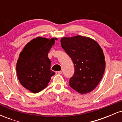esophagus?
Here are the masks:
<instances>
[{"label": "esophagus", "mask_w": 122, "mask_h": 122, "mask_svg": "<svg viewBox=\"0 0 122 122\" xmlns=\"http://www.w3.org/2000/svg\"><path fill=\"white\" fill-rule=\"evenodd\" d=\"M56 75H61L62 74V71H57V72H56Z\"/></svg>", "instance_id": "esophagus-1"}]
</instances>
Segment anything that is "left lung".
Wrapping results in <instances>:
<instances>
[{"label": "left lung", "instance_id": "8db88e82", "mask_svg": "<svg viewBox=\"0 0 122 122\" xmlns=\"http://www.w3.org/2000/svg\"><path fill=\"white\" fill-rule=\"evenodd\" d=\"M61 43L75 65L70 86L81 94L92 91L104 72L106 62L102 48L95 41L81 36L62 38Z\"/></svg>", "mask_w": 122, "mask_h": 122}]
</instances>
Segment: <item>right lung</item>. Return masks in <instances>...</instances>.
<instances>
[{"label":"right lung","instance_id":"right-lung-1","mask_svg":"<svg viewBox=\"0 0 122 122\" xmlns=\"http://www.w3.org/2000/svg\"><path fill=\"white\" fill-rule=\"evenodd\" d=\"M56 39L37 37L20 53L16 64L18 79L22 86L33 93L45 89L55 74L50 70L51 61L47 55Z\"/></svg>","mask_w":122,"mask_h":122}]
</instances>
